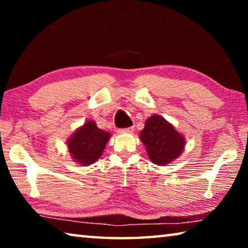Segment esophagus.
I'll return each mask as SVG.
<instances>
[{"mask_svg": "<svg viewBox=\"0 0 248 248\" xmlns=\"http://www.w3.org/2000/svg\"><path fill=\"white\" fill-rule=\"evenodd\" d=\"M134 127H128V128H124V129H119L118 131L120 133H130V132H133Z\"/></svg>", "mask_w": 248, "mask_h": 248, "instance_id": "obj_1", "label": "esophagus"}]
</instances>
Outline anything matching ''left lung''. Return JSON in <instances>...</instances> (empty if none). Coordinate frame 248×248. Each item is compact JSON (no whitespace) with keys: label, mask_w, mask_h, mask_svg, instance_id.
<instances>
[{"label":"left lung","mask_w":248,"mask_h":248,"mask_svg":"<svg viewBox=\"0 0 248 248\" xmlns=\"http://www.w3.org/2000/svg\"><path fill=\"white\" fill-rule=\"evenodd\" d=\"M140 139L154 164L164 165L178 157L185 145V139L173 125L161 116H152L146 120Z\"/></svg>","instance_id":"8db88e82"}]
</instances>
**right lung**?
<instances>
[{
    "mask_svg": "<svg viewBox=\"0 0 248 248\" xmlns=\"http://www.w3.org/2000/svg\"><path fill=\"white\" fill-rule=\"evenodd\" d=\"M109 137L110 134L98 129L94 121L91 120L71 137L68 148L75 162L82 165H90L100 157Z\"/></svg>",
    "mask_w": 248,
    "mask_h": 248,
    "instance_id": "obj_1",
    "label": "right lung"
}]
</instances>
